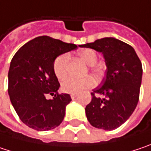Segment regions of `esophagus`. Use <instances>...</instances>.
<instances>
[{"instance_id":"1","label":"esophagus","mask_w":151,"mask_h":151,"mask_svg":"<svg viewBox=\"0 0 151 151\" xmlns=\"http://www.w3.org/2000/svg\"><path fill=\"white\" fill-rule=\"evenodd\" d=\"M77 96H77V94H71V98H72L73 100H74Z\"/></svg>"}]
</instances>
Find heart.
Segmentation results:
<instances>
[{
    "label": "heart",
    "instance_id": "b5f03b06",
    "mask_svg": "<svg viewBox=\"0 0 151 151\" xmlns=\"http://www.w3.org/2000/svg\"><path fill=\"white\" fill-rule=\"evenodd\" d=\"M78 56L84 62L90 66L95 64L97 60V55L96 51L91 49H86L79 51ZM68 59H69V55L67 54H62L59 55L54 61V65H53L54 72L59 79H62L67 76V66ZM93 70L96 73H98L100 71V67L96 66L93 67ZM92 84H93V80L91 77H85L83 78L69 77L61 83V90L67 93L77 94L82 91L84 89L91 87Z\"/></svg>",
    "mask_w": 151,
    "mask_h": 151
}]
</instances>
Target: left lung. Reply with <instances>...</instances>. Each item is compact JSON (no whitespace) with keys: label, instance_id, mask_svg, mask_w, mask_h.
I'll return each mask as SVG.
<instances>
[{"label":"left lung","instance_id":"left-lung-1","mask_svg":"<svg viewBox=\"0 0 151 151\" xmlns=\"http://www.w3.org/2000/svg\"><path fill=\"white\" fill-rule=\"evenodd\" d=\"M79 47L102 53L107 67L102 86L91 93V102L85 108L87 120L96 128L106 131L118 128L137 107L142 63L132 46L114 37L97 39Z\"/></svg>","mask_w":151,"mask_h":151}]
</instances>
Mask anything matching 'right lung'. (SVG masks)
Segmentation results:
<instances>
[{"label": "right lung", "mask_w": 151, "mask_h": 151, "mask_svg": "<svg viewBox=\"0 0 151 151\" xmlns=\"http://www.w3.org/2000/svg\"><path fill=\"white\" fill-rule=\"evenodd\" d=\"M78 46L48 36L25 43L14 55L8 71V95L23 123L37 131H49L60 125L69 94H58L60 83L54 72L56 58ZM54 96L52 99L47 94Z\"/></svg>", "instance_id": "right-lung-1"}]
</instances>
